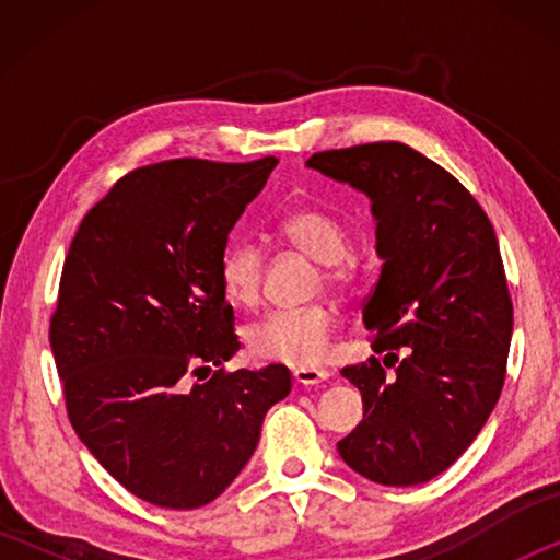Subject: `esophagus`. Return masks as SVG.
<instances>
[{"label": "esophagus", "instance_id": "1", "mask_svg": "<svg viewBox=\"0 0 560 560\" xmlns=\"http://www.w3.org/2000/svg\"><path fill=\"white\" fill-rule=\"evenodd\" d=\"M330 377L328 371H318V368H296L293 371V381L299 385H320Z\"/></svg>", "mask_w": 560, "mask_h": 560}]
</instances>
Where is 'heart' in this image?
I'll return each instance as SVG.
<instances>
[{
    "label": "heart",
    "mask_w": 560,
    "mask_h": 560,
    "mask_svg": "<svg viewBox=\"0 0 560 560\" xmlns=\"http://www.w3.org/2000/svg\"><path fill=\"white\" fill-rule=\"evenodd\" d=\"M279 232L287 242L324 267L328 279L340 283L348 279L343 259L350 252L346 226L334 214L316 207H301L283 217ZM264 259L257 244L240 242L224 252L220 264L222 289L234 306H252L261 291ZM338 326L336 311L326 303L303 308L269 311L246 328V348L259 360L291 368H314L324 363Z\"/></svg>",
    "instance_id": "heart-1"
}]
</instances>
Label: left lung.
Segmentation results:
<instances>
[{
    "mask_svg": "<svg viewBox=\"0 0 560 560\" xmlns=\"http://www.w3.org/2000/svg\"><path fill=\"white\" fill-rule=\"evenodd\" d=\"M306 167L371 200L383 259L363 324L385 358L340 371L363 420L338 454L375 485H424L462 457L504 387L514 308L494 226L459 179L402 143L326 150Z\"/></svg>",
    "mask_w": 560,
    "mask_h": 560,
    "instance_id": "8db88e82",
    "label": "left lung"
}]
</instances>
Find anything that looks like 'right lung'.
<instances>
[{
	"label": "right lung",
	"mask_w": 560,
	"mask_h": 560,
	"mask_svg": "<svg viewBox=\"0 0 560 560\" xmlns=\"http://www.w3.org/2000/svg\"><path fill=\"white\" fill-rule=\"evenodd\" d=\"M277 163L183 158L132 170L83 217L63 261L49 340L69 420L148 504L214 501L291 393L283 365L222 368L240 340L220 264Z\"/></svg>",
	"instance_id": "add662e5"
}]
</instances>
